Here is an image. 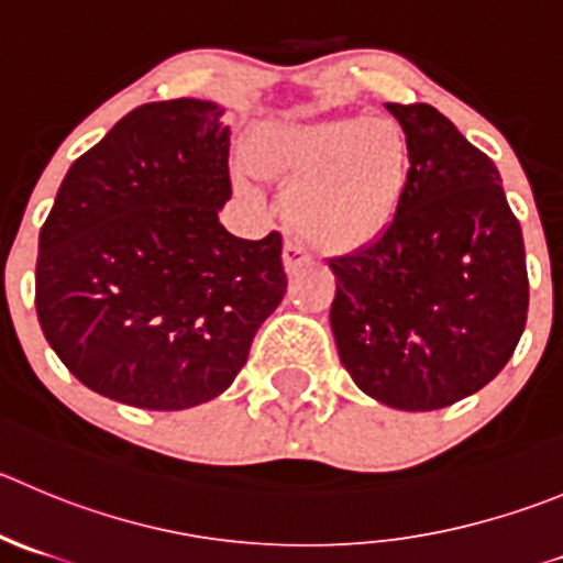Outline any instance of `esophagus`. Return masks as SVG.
<instances>
[{
  "mask_svg": "<svg viewBox=\"0 0 563 563\" xmlns=\"http://www.w3.org/2000/svg\"><path fill=\"white\" fill-rule=\"evenodd\" d=\"M307 249H303L301 243H296V240H287L285 243V251H282V260H285V271L287 273H296L298 265H303L307 262Z\"/></svg>",
  "mask_w": 563,
  "mask_h": 563,
  "instance_id": "1",
  "label": "esophagus"
}]
</instances>
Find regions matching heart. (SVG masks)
I'll list each match as a JSON object with an SVG mask.
<instances>
[{"instance_id": "obj_1", "label": "heart", "mask_w": 563, "mask_h": 563, "mask_svg": "<svg viewBox=\"0 0 563 563\" xmlns=\"http://www.w3.org/2000/svg\"><path fill=\"white\" fill-rule=\"evenodd\" d=\"M256 168L285 176L292 232L329 251L371 243L389 227L409 176V148L393 121L323 118L265 126L251 137ZM245 185V174H240Z\"/></svg>"}]
</instances>
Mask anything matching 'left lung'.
<instances>
[{
	"instance_id": "left-lung-1",
	"label": "left lung",
	"mask_w": 563,
	"mask_h": 563,
	"mask_svg": "<svg viewBox=\"0 0 563 563\" xmlns=\"http://www.w3.org/2000/svg\"><path fill=\"white\" fill-rule=\"evenodd\" d=\"M406 132L400 207L373 243L329 260L340 362L400 411L445 409L506 367L528 318L522 229L495 163L431 104H387Z\"/></svg>"
}]
</instances>
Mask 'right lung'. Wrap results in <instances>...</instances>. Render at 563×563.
<instances>
[{"instance_id":"1","label":"right lung","mask_w":563,"mask_h":563,"mask_svg":"<svg viewBox=\"0 0 563 563\" xmlns=\"http://www.w3.org/2000/svg\"><path fill=\"white\" fill-rule=\"evenodd\" d=\"M223 107H135L74 159L37 238L35 309L88 389L152 411L232 387L287 290L282 234L234 238Z\"/></svg>"}]
</instances>
